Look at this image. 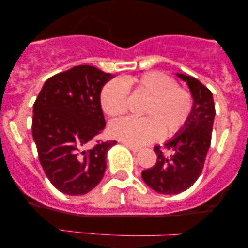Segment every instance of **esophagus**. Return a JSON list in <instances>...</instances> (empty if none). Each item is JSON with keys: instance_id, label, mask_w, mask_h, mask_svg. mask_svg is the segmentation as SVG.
Returning <instances> with one entry per match:
<instances>
[{"instance_id": "esophagus-1", "label": "esophagus", "mask_w": 248, "mask_h": 248, "mask_svg": "<svg viewBox=\"0 0 248 248\" xmlns=\"http://www.w3.org/2000/svg\"><path fill=\"white\" fill-rule=\"evenodd\" d=\"M124 146H126V147H128V148H129V149L130 150H132V152H140V150H141V148L140 147H135V146H130V144H127V143H124Z\"/></svg>"}]
</instances>
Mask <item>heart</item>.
Masks as SVG:
<instances>
[{
  "label": "heart",
  "instance_id": "b5f03b06",
  "mask_svg": "<svg viewBox=\"0 0 248 248\" xmlns=\"http://www.w3.org/2000/svg\"><path fill=\"white\" fill-rule=\"evenodd\" d=\"M134 91L148 96L141 110L143 118H124L112 122L109 132L124 143L140 147L158 138L177 133L192 110L189 92L177 87V82L161 72L143 73L138 77L114 79L101 92V107L107 115L119 116L127 110V93Z\"/></svg>",
  "mask_w": 248,
  "mask_h": 248
}]
</instances>
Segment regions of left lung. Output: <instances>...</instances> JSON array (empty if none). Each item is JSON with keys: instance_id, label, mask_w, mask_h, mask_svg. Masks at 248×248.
Returning a JSON list of instances; mask_svg holds the SVG:
<instances>
[{"instance_id": "obj_1", "label": "left lung", "mask_w": 248, "mask_h": 248, "mask_svg": "<svg viewBox=\"0 0 248 248\" xmlns=\"http://www.w3.org/2000/svg\"><path fill=\"white\" fill-rule=\"evenodd\" d=\"M176 76L186 82L191 93V114L175 136L164 143V148L171 154L167 155L160 146H155L154 150L157 155L155 166L142 171L144 183L163 195L186 191L201 176L211 144L216 116L211 91L193 77L182 73Z\"/></svg>"}]
</instances>
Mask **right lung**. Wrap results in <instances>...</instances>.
<instances>
[{
  "label": "right lung",
  "mask_w": 248,
  "mask_h": 248,
  "mask_svg": "<svg viewBox=\"0 0 248 248\" xmlns=\"http://www.w3.org/2000/svg\"><path fill=\"white\" fill-rule=\"evenodd\" d=\"M114 78L90 65L51 77L33 104L32 138L45 175L56 189L85 195L100 183L116 141L88 143L106 126L100 93Z\"/></svg>",
  "instance_id": "add662e5"
}]
</instances>
